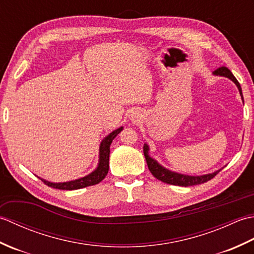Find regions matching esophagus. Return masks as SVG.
<instances>
[{
    "instance_id": "obj_1",
    "label": "esophagus",
    "mask_w": 254,
    "mask_h": 254,
    "mask_svg": "<svg viewBox=\"0 0 254 254\" xmlns=\"http://www.w3.org/2000/svg\"><path fill=\"white\" fill-rule=\"evenodd\" d=\"M131 118H132V120H134V121H137V120H138V118H139L138 113H137V112H133L132 115H131Z\"/></svg>"
}]
</instances>
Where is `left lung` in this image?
Returning a JSON list of instances; mask_svg holds the SVG:
<instances>
[{
	"label": "left lung",
	"instance_id": "left-lung-1",
	"mask_svg": "<svg viewBox=\"0 0 254 254\" xmlns=\"http://www.w3.org/2000/svg\"><path fill=\"white\" fill-rule=\"evenodd\" d=\"M214 74L216 75H220V76H226L230 78L233 82L237 85V87L239 89V93L241 95V98L244 99L242 97V90H241V86L239 84L238 80L236 79V77L234 76V74L231 73L229 69L226 66H222L218 67L217 69H215ZM144 152V156L145 159H146V163L148 166L149 171L152 172V175L157 178L158 180L163 181L165 183H168V185H174V186H180V187H190V186H196V185H202L204 182H207L208 180L213 179V178L216 176L218 171L213 172V174H208V175H204V176H186V175H181V174H177V172L170 171L168 169H166L165 167H163L161 165H159L157 161L154 160L150 156L148 155V146L146 144L144 145L143 148Z\"/></svg>",
	"mask_w": 254,
	"mask_h": 254
}]
</instances>
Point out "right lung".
Returning a JSON list of instances; mask_svg holds the SVG:
<instances>
[{"label":"right lung","instance_id":"1","mask_svg":"<svg viewBox=\"0 0 254 254\" xmlns=\"http://www.w3.org/2000/svg\"><path fill=\"white\" fill-rule=\"evenodd\" d=\"M122 127L117 128L116 131L110 133L109 135L104 138V141L100 144L99 148V164L97 169L91 172L90 175L86 176L84 178H80V179L74 180V181H68V182H63V183H52L49 181H46L41 179V181L47 185L48 187L59 189V190H77V189H82L85 187L89 186H95L97 183H99L105 179V177L108 174V170H109V154H110V145L119 133L122 131Z\"/></svg>","mask_w":254,"mask_h":254}]
</instances>
